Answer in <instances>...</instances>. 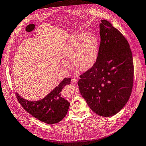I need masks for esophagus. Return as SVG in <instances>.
Listing matches in <instances>:
<instances>
[{"instance_id":"esophagus-1","label":"esophagus","mask_w":146,"mask_h":146,"mask_svg":"<svg viewBox=\"0 0 146 146\" xmlns=\"http://www.w3.org/2000/svg\"><path fill=\"white\" fill-rule=\"evenodd\" d=\"M77 82H78V80H77V79H73L71 80V83L73 84H76L77 83Z\"/></svg>"}]
</instances>
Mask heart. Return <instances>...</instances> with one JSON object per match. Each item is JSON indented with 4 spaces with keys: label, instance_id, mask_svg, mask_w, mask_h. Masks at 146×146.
Instances as JSON below:
<instances>
[{
    "label": "heart",
    "instance_id": "b5f03b06",
    "mask_svg": "<svg viewBox=\"0 0 146 146\" xmlns=\"http://www.w3.org/2000/svg\"><path fill=\"white\" fill-rule=\"evenodd\" d=\"M99 43L97 37L90 33L76 32L71 35L64 43L62 51L64 59L62 67L70 68L68 62L72 61L73 66L79 71H86L91 68L98 57Z\"/></svg>",
    "mask_w": 146,
    "mask_h": 146
}]
</instances>
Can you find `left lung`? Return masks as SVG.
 <instances>
[{"label":"left lung","instance_id":"left-lung-1","mask_svg":"<svg viewBox=\"0 0 146 146\" xmlns=\"http://www.w3.org/2000/svg\"><path fill=\"white\" fill-rule=\"evenodd\" d=\"M101 22L98 59L80 76L77 84L92 110L109 117L119 112L130 98L134 65L127 39L109 22Z\"/></svg>","mask_w":146,"mask_h":146}]
</instances>
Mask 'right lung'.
<instances>
[{
	"label": "right lung",
	"instance_id": "add662e5",
	"mask_svg": "<svg viewBox=\"0 0 146 146\" xmlns=\"http://www.w3.org/2000/svg\"><path fill=\"white\" fill-rule=\"evenodd\" d=\"M71 78H64L49 94L40 100L31 102L21 98L17 93L16 96L23 108L33 117L42 122L53 124L60 121L66 115L70 103L61 97L63 87L70 84Z\"/></svg>",
	"mask_w": 146,
	"mask_h": 146
}]
</instances>
